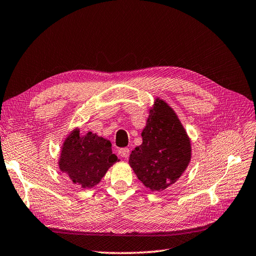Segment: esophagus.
I'll list each match as a JSON object with an SVG mask.
<instances>
[{
  "instance_id": "esophagus-1",
  "label": "esophagus",
  "mask_w": 256,
  "mask_h": 256,
  "mask_svg": "<svg viewBox=\"0 0 256 256\" xmlns=\"http://www.w3.org/2000/svg\"><path fill=\"white\" fill-rule=\"evenodd\" d=\"M118 154H120L122 158H127L129 156V154H130V151H129L128 148H122L118 150Z\"/></svg>"
}]
</instances>
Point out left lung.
<instances>
[{
  "mask_svg": "<svg viewBox=\"0 0 256 256\" xmlns=\"http://www.w3.org/2000/svg\"><path fill=\"white\" fill-rule=\"evenodd\" d=\"M142 139L130 154L129 164L146 188L164 190L188 166L191 146L175 112L162 100H156L151 110Z\"/></svg>",
  "mask_w": 256,
  "mask_h": 256,
  "instance_id": "left-lung-1",
  "label": "left lung"
}]
</instances>
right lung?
<instances>
[{"label": "right lung", "instance_id": "obj_1", "mask_svg": "<svg viewBox=\"0 0 256 256\" xmlns=\"http://www.w3.org/2000/svg\"><path fill=\"white\" fill-rule=\"evenodd\" d=\"M118 158L112 152V143L96 134L80 136L76 130L66 139L60 160V168L74 184L92 188Z\"/></svg>", "mask_w": 256, "mask_h": 256}]
</instances>
